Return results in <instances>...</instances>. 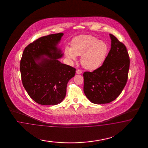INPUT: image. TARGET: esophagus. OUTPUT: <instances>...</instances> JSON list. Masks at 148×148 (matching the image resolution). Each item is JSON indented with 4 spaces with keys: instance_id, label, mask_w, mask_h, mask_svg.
Masks as SVG:
<instances>
[{
    "instance_id": "1",
    "label": "esophagus",
    "mask_w": 148,
    "mask_h": 148,
    "mask_svg": "<svg viewBox=\"0 0 148 148\" xmlns=\"http://www.w3.org/2000/svg\"><path fill=\"white\" fill-rule=\"evenodd\" d=\"M76 74H81L82 73V71L81 69H77V70H76Z\"/></svg>"
}]
</instances>
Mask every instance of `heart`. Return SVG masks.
<instances>
[{
	"label": "heart",
	"mask_w": 148,
	"mask_h": 148,
	"mask_svg": "<svg viewBox=\"0 0 148 148\" xmlns=\"http://www.w3.org/2000/svg\"><path fill=\"white\" fill-rule=\"evenodd\" d=\"M108 51V47L105 42L89 35L76 37L72 40V47L67 46L65 48L68 58L75 60L77 56L81 55L82 66L90 71L97 69L101 66Z\"/></svg>",
	"instance_id": "heart-1"
}]
</instances>
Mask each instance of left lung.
<instances>
[{
    "label": "left lung",
    "instance_id": "1",
    "mask_svg": "<svg viewBox=\"0 0 148 148\" xmlns=\"http://www.w3.org/2000/svg\"><path fill=\"white\" fill-rule=\"evenodd\" d=\"M111 47L103 65L84 73V92L92 103H108L114 100L125 87L130 58L125 45L110 34Z\"/></svg>",
    "mask_w": 148,
    "mask_h": 148
}]
</instances>
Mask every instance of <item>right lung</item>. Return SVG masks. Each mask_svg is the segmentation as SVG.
<instances>
[{
	"instance_id": "add662e5",
	"label": "right lung",
	"mask_w": 148,
	"mask_h": 148,
	"mask_svg": "<svg viewBox=\"0 0 148 148\" xmlns=\"http://www.w3.org/2000/svg\"><path fill=\"white\" fill-rule=\"evenodd\" d=\"M63 35L58 33L41 37L23 53L20 63L23 85L30 98L42 105L61 103L68 81L75 74V68L58 61L63 54L57 45Z\"/></svg>"
}]
</instances>
